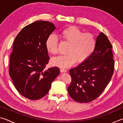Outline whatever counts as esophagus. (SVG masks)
Here are the masks:
<instances>
[{"label": "esophagus", "mask_w": 123, "mask_h": 123, "mask_svg": "<svg viewBox=\"0 0 123 123\" xmlns=\"http://www.w3.org/2000/svg\"><path fill=\"white\" fill-rule=\"evenodd\" d=\"M60 72L61 73H65L67 72V70L65 69H63V68H61V69H60Z\"/></svg>", "instance_id": "34e87169"}]
</instances>
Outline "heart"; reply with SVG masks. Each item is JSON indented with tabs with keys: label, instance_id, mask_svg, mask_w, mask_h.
Wrapping results in <instances>:
<instances>
[{
	"label": "heart",
	"instance_id": "obj_1",
	"mask_svg": "<svg viewBox=\"0 0 123 123\" xmlns=\"http://www.w3.org/2000/svg\"><path fill=\"white\" fill-rule=\"evenodd\" d=\"M62 40L69 43L67 53L52 60L53 65L61 68H67L76 61L82 63L88 59L95 48L97 39L91 33H84L75 26H70L62 30L60 33ZM47 50L53 55L58 53V40L54 35L48 37L45 43Z\"/></svg>",
	"mask_w": 123,
	"mask_h": 123
}]
</instances>
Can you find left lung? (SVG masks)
Instances as JSON below:
<instances>
[{
	"label": "left lung",
	"mask_w": 123,
	"mask_h": 123,
	"mask_svg": "<svg viewBox=\"0 0 123 123\" xmlns=\"http://www.w3.org/2000/svg\"><path fill=\"white\" fill-rule=\"evenodd\" d=\"M112 48L106 35L100 32L93 53L86 61L70 69L72 81L68 92L74 100L89 103L99 97L107 87L114 68Z\"/></svg>",
	"instance_id": "1"
}]
</instances>
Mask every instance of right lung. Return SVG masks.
<instances>
[{"instance_id": "obj_1", "label": "right lung", "mask_w": 123, "mask_h": 123, "mask_svg": "<svg viewBox=\"0 0 123 123\" xmlns=\"http://www.w3.org/2000/svg\"><path fill=\"white\" fill-rule=\"evenodd\" d=\"M55 28L50 22L39 20L25 26L14 39L9 74L18 92L30 100L47 94L60 74L57 67L45 69L49 60L45 43Z\"/></svg>"}]
</instances>
